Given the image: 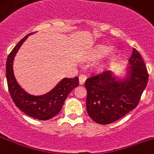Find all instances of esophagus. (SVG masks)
<instances>
[{"mask_svg":"<svg viewBox=\"0 0 154 154\" xmlns=\"http://www.w3.org/2000/svg\"><path fill=\"white\" fill-rule=\"evenodd\" d=\"M86 80V75H84V74H81V75H80V77H79V82H80V85L84 84Z\"/></svg>","mask_w":154,"mask_h":154,"instance_id":"esophagus-1","label":"esophagus"}]
</instances>
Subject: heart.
Returning <instances> with one entry per match:
<instances>
[{
    "instance_id": "obj_1",
    "label": "heart",
    "mask_w": 154,
    "mask_h": 154,
    "mask_svg": "<svg viewBox=\"0 0 154 154\" xmlns=\"http://www.w3.org/2000/svg\"><path fill=\"white\" fill-rule=\"evenodd\" d=\"M110 49H111V47L109 45H107V44H98V45L94 47L93 48H92L88 52L87 55H86V58L88 59H90V60L98 59V58L101 57L104 55H105L106 53H108ZM106 65H107V63L104 61L99 62L96 65V70L99 72H102L105 69Z\"/></svg>"
}]
</instances>
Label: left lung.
<instances>
[{"label": "left lung", "mask_w": 154, "mask_h": 154, "mask_svg": "<svg viewBox=\"0 0 154 154\" xmlns=\"http://www.w3.org/2000/svg\"><path fill=\"white\" fill-rule=\"evenodd\" d=\"M124 78L110 71L86 79V110L98 124H110L138 105L148 81V73L139 53L133 48Z\"/></svg>", "instance_id": "1"}]
</instances>
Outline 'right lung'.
I'll return each instance as SVG.
<instances>
[{
	"mask_svg": "<svg viewBox=\"0 0 154 154\" xmlns=\"http://www.w3.org/2000/svg\"><path fill=\"white\" fill-rule=\"evenodd\" d=\"M23 37L9 54L6 63V77L9 92L16 106L22 112L33 118L40 120H47L53 118L60 112L65 100L71 90L78 86L79 79L65 77L47 93L41 95H34L25 92L15 78L13 73V61L18 50L28 36Z\"/></svg>",
	"mask_w": 154,
	"mask_h": 154,
	"instance_id": "add662e5",
	"label": "right lung"
}]
</instances>
